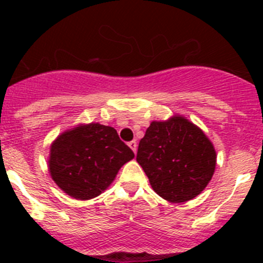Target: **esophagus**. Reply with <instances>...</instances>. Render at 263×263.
Segmentation results:
<instances>
[{
    "mask_svg": "<svg viewBox=\"0 0 263 263\" xmlns=\"http://www.w3.org/2000/svg\"><path fill=\"white\" fill-rule=\"evenodd\" d=\"M128 146L131 147V150L134 151V153H136V151H137V144H136V141H129V142H128Z\"/></svg>",
    "mask_w": 263,
    "mask_h": 263,
    "instance_id": "esophagus-1",
    "label": "esophagus"
}]
</instances>
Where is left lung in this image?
Wrapping results in <instances>:
<instances>
[{
	"instance_id": "obj_1",
	"label": "left lung",
	"mask_w": 263,
	"mask_h": 263,
	"mask_svg": "<svg viewBox=\"0 0 263 263\" xmlns=\"http://www.w3.org/2000/svg\"><path fill=\"white\" fill-rule=\"evenodd\" d=\"M136 160L153 190L169 202L190 201L211 181L216 166L213 142L182 116L151 122L139 144Z\"/></svg>"
}]
</instances>
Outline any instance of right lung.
I'll return each instance as SVG.
<instances>
[{
  "label": "right lung",
  "instance_id": "1",
  "mask_svg": "<svg viewBox=\"0 0 263 263\" xmlns=\"http://www.w3.org/2000/svg\"><path fill=\"white\" fill-rule=\"evenodd\" d=\"M134 151L113 127L80 124L50 145L49 173L55 184L76 200H90L107 190Z\"/></svg>",
  "mask_w": 263,
  "mask_h": 263
}]
</instances>
